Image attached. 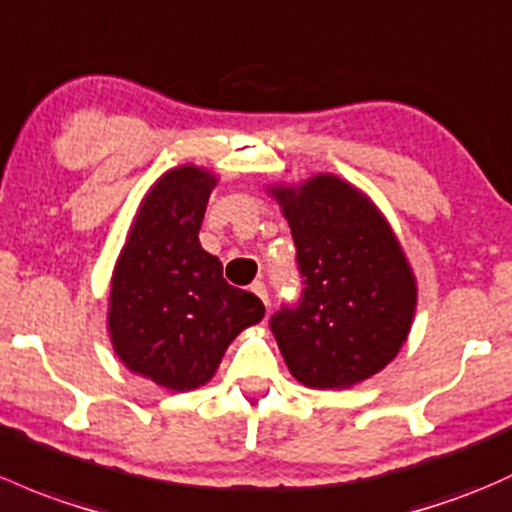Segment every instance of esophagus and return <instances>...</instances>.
Instances as JSON below:
<instances>
[{
    "label": "esophagus",
    "instance_id": "34e87169",
    "mask_svg": "<svg viewBox=\"0 0 512 512\" xmlns=\"http://www.w3.org/2000/svg\"><path fill=\"white\" fill-rule=\"evenodd\" d=\"M252 292H255L257 294V297H260L262 299V304H270V297H267V287H265V284H262V282H255V284H252Z\"/></svg>",
    "mask_w": 512,
    "mask_h": 512
}]
</instances>
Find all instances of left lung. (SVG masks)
<instances>
[{"label": "left lung", "instance_id": "8db88e82", "mask_svg": "<svg viewBox=\"0 0 512 512\" xmlns=\"http://www.w3.org/2000/svg\"><path fill=\"white\" fill-rule=\"evenodd\" d=\"M287 218L304 299L272 333L289 373L314 390H346L397 358L417 311V277L373 198L336 174L267 184Z\"/></svg>", "mask_w": 512, "mask_h": 512}]
</instances>
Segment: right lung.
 Listing matches in <instances>:
<instances>
[{
  "mask_svg": "<svg viewBox=\"0 0 512 512\" xmlns=\"http://www.w3.org/2000/svg\"><path fill=\"white\" fill-rule=\"evenodd\" d=\"M218 179L196 164L164 171L144 193L110 279L112 351L129 373L171 392L211 383L238 333L265 316L198 240Z\"/></svg>",
  "mask_w": 512,
  "mask_h": 512,
  "instance_id": "1",
  "label": "right lung"
}]
</instances>
